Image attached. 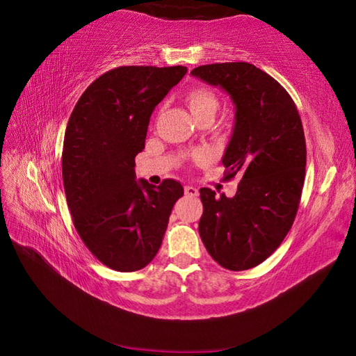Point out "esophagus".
I'll return each instance as SVG.
<instances>
[{
	"label": "esophagus",
	"instance_id": "esophagus-1",
	"mask_svg": "<svg viewBox=\"0 0 356 356\" xmlns=\"http://www.w3.org/2000/svg\"><path fill=\"white\" fill-rule=\"evenodd\" d=\"M185 194L189 197H197L198 195V189L194 186H185Z\"/></svg>",
	"mask_w": 356,
	"mask_h": 356
}]
</instances>
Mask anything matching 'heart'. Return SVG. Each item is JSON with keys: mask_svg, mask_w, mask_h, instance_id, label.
<instances>
[{"mask_svg": "<svg viewBox=\"0 0 356 356\" xmlns=\"http://www.w3.org/2000/svg\"><path fill=\"white\" fill-rule=\"evenodd\" d=\"M185 100H186L189 111L193 112L194 117H200V115H206V113L216 115L218 106H220L218 97L216 95V92H212V90L208 88L191 89L186 94ZM206 158H208V154L206 153H198V156H197L198 161H204Z\"/></svg>", "mask_w": 356, "mask_h": 356, "instance_id": "1", "label": "heart"}]
</instances>
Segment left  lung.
Here are the masks:
<instances>
[{
    "instance_id": "8db88e82",
    "label": "left lung",
    "mask_w": 356,
    "mask_h": 356,
    "mask_svg": "<svg viewBox=\"0 0 356 356\" xmlns=\"http://www.w3.org/2000/svg\"><path fill=\"white\" fill-rule=\"evenodd\" d=\"M191 74L227 90L236 106L222 156V179H239L236 194L200 189L198 234L221 267L249 270L282 244L299 209L307 165L300 115L285 88L252 63L202 65Z\"/></svg>"
}]
</instances>
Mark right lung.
Segmentation results:
<instances>
[{
  "instance_id": "add662e5",
  "label": "right lung",
  "mask_w": 356,
  "mask_h": 356,
  "mask_svg": "<svg viewBox=\"0 0 356 356\" xmlns=\"http://www.w3.org/2000/svg\"><path fill=\"white\" fill-rule=\"evenodd\" d=\"M186 66H118L90 83L74 107L62 152L63 188L74 227L112 270L144 268L159 252L184 186L135 180L148 122Z\"/></svg>"
}]
</instances>
